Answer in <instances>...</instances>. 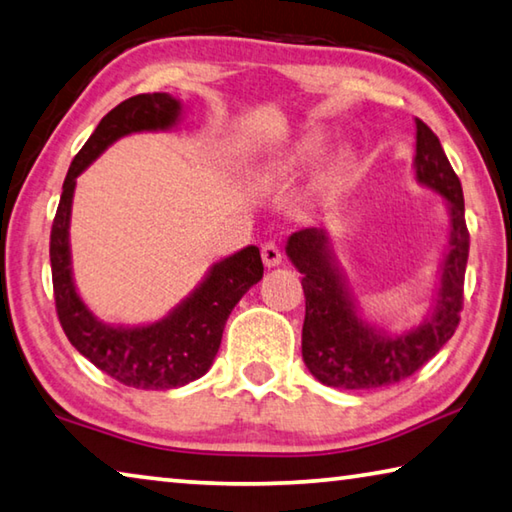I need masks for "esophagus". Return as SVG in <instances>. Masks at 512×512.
<instances>
[{
	"mask_svg": "<svg viewBox=\"0 0 512 512\" xmlns=\"http://www.w3.org/2000/svg\"><path fill=\"white\" fill-rule=\"evenodd\" d=\"M261 256H263V263L265 267H276L281 263V249L274 245V242H265L261 247Z\"/></svg>",
	"mask_w": 512,
	"mask_h": 512,
	"instance_id": "obj_1",
	"label": "esophagus"
}]
</instances>
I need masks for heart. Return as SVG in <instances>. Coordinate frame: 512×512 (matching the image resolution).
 <instances>
[{
	"label": "heart",
	"mask_w": 512,
	"mask_h": 512,
	"mask_svg": "<svg viewBox=\"0 0 512 512\" xmlns=\"http://www.w3.org/2000/svg\"><path fill=\"white\" fill-rule=\"evenodd\" d=\"M308 147H311V145H308Z\"/></svg>",
	"instance_id": "b5f03b06"
}]
</instances>
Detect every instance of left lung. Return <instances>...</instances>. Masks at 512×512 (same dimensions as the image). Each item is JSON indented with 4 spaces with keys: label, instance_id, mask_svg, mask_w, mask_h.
<instances>
[{
    "label": "left lung",
    "instance_id": "1",
    "mask_svg": "<svg viewBox=\"0 0 512 512\" xmlns=\"http://www.w3.org/2000/svg\"><path fill=\"white\" fill-rule=\"evenodd\" d=\"M417 179L438 190L451 206L449 254L442 267L438 304L429 322L399 338H385L358 320L340 274L331 263L324 231L301 229L288 240V256L304 274L306 297L301 356L317 381L342 390L388 388L413 376L456 333L463 311L469 231L458 174L435 133L417 120Z\"/></svg>",
    "mask_w": 512,
    "mask_h": 512
}]
</instances>
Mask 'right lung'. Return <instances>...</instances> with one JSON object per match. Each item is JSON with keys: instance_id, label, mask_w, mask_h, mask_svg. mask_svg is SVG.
Masks as SVG:
<instances>
[{"instance_id": "right-lung-1", "label": "right lung", "mask_w": 512, "mask_h": 512, "mask_svg": "<svg viewBox=\"0 0 512 512\" xmlns=\"http://www.w3.org/2000/svg\"><path fill=\"white\" fill-rule=\"evenodd\" d=\"M179 108L181 104L167 92H145L124 99L106 113L67 170L49 233L56 315L67 340L111 379L138 390H170L204 376L220 349L233 306L263 276L258 247L242 249L217 263L206 281L170 317L142 329L102 324L74 290L67 245L74 179L120 136L172 127Z\"/></svg>"}]
</instances>
